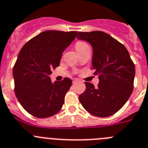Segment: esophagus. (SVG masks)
<instances>
[{"label": "esophagus", "mask_w": 148, "mask_h": 148, "mask_svg": "<svg viewBox=\"0 0 148 148\" xmlns=\"http://www.w3.org/2000/svg\"><path fill=\"white\" fill-rule=\"evenodd\" d=\"M77 81H78V80H77V79H73V84H75Z\"/></svg>", "instance_id": "esophagus-1"}]
</instances>
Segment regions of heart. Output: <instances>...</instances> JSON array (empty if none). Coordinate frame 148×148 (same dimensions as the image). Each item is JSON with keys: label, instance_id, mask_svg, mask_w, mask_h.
I'll list each match as a JSON object with an SVG mask.
<instances>
[{"label": "heart", "instance_id": "1", "mask_svg": "<svg viewBox=\"0 0 148 148\" xmlns=\"http://www.w3.org/2000/svg\"><path fill=\"white\" fill-rule=\"evenodd\" d=\"M75 49L77 50L79 53H82L83 51H86L87 49H90V47H89V45L84 41H78L75 45Z\"/></svg>", "mask_w": 148, "mask_h": 148}]
</instances>
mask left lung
I'll use <instances>...</instances> for the list:
<instances>
[{
	"mask_svg": "<svg viewBox=\"0 0 148 148\" xmlns=\"http://www.w3.org/2000/svg\"><path fill=\"white\" fill-rule=\"evenodd\" d=\"M77 38L92 46V69L100 81L97 87L85 82L86 90L79 95L80 103L96 116L113 115L127 102L134 89L135 66L129 53L105 32H77Z\"/></svg>",
	"mask_w": 148,
	"mask_h": 148,
	"instance_id": "8db88e82",
	"label": "left lung"
}]
</instances>
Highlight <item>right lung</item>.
I'll return each instance as SVG.
<instances>
[{"label":"right lung","instance_id":"add662e5","mask_svg":"<svg viewBox=\"0 0 148 148\" xmlns=\"http://www.w3.org/2000/svg\"><path fill=\"white\" fill-rule=\"evenodd\" d=\"M77 32L45 31L22 47L13 68L14 92L28 113L47 118L62 108L72 81L64 78L52 83L49 75L59 67L62 53L74 40Z\"/></svg>","mask_w":148,"mask_h":148}]
</instances>
